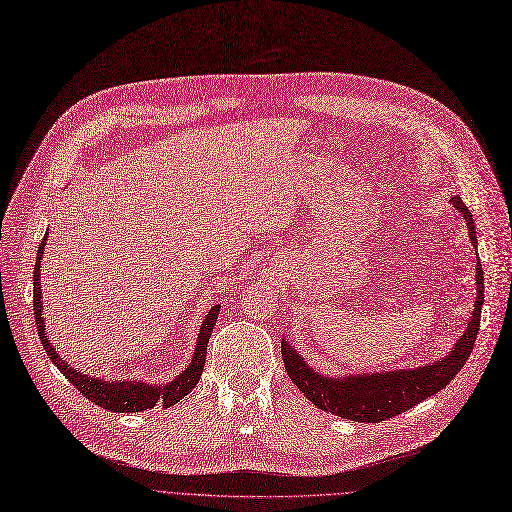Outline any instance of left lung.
Wrapping results in <instances>:
<instances>
[{"label":"left lung","instance_id":"1","mask_svg":"<svg viewBox=\"0 0 512 512\" xmlns=\"http://www.w3.org/2000/svg\"><path fill=\"white\" fill-rule=\"evenodd\" d=\"M456 211L462 213L468 225V238L477 246L475 219H472L466 204L456 196L451 198ZM477 301L472 310L470 323L464 335L453 344L451 352L437 363H430L415 369H396L380 373H363V375H346V377H327L310 369L291 342L282 339L280 352L285 361L287 375L291 382L304 392L308 399L323 411H331L339 418L352 422H384L394 418L413 405L426 401L428 396L443 390L458 371L468 361L472 346L477 342V333L481 325V308H483V268L477 259Z\"/></svg>","mask_w":512,"mask_h":512}]
</instances>
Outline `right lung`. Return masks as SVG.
I'll return each instance as SVG.
<instances>
[{"mask_svg": "<svg viewBox=\"0 0 512 512\" xmlns=\"http://www.w3.org/2000/svg\"><path fill=\"white\" fill-rule=\"evenodd\" d=\"M48 234L44 236V240L37 246V259H35V268H33V312H35V325H37V333H40L42 346L48 354L50 361L56 365L67 380L78 388L88 401H92L94 405H99L107 411L113 413H137V411H145L156 405L162 407H170L175 405L177 401H181L183 396H187L192 392V388L198 384L202 369H204V361H206V344L211 339L213 327L217 323L219 316V308L221 306H213L208 310V314L202 320V327L196 339V350L192 356V363L187 365V369L183 373H179L173 382L162 384V386H151V384H143V382H105L99 380V377L86 375L78 369H73L71 365H67L63 358L56 354V348L50 344V337L46 335V325H44V316H42V282H40V266H42V255H44V246H46Z\"/></svg>", "mask_w": 512, "mask_h": 512, "instance_id": "right-lung-1", "label": "right lung"}]
</instances>
